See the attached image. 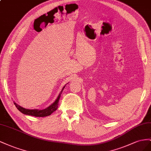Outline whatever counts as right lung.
<instances>
[{"instance_id":"right-lung-1","label":"right lung","mask_w":151,"mask_h":151,"mask_svg":"<svg viewBox=\"0 0 151 151\" xmlns=\"http://www.w3.org/2000/svg\"><path fill=\"white\" fill-rule=\"evenodd\" d=\"M65 87H66V85L64 86L63 88L61 90V92L59 93L58 98L55 99V101L52 103V104L50 106H49V107H47V108H45L44 109H42V110L37 109H25V108H24V107L20 106L18 104H16L15 102H14V104L15 106L17 107V109H18L21 112V113H22L24 114L35 116V117H44V116H49L53 112L57 110L58 104H59L58 102L60 99V97H61V95Z\"/></svg>"}]
</instances>
